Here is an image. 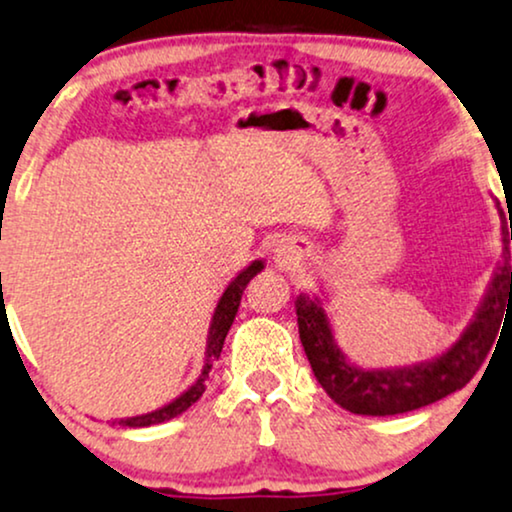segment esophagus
Returning <instances> with one entry per match:
<instances>
[{"mask_svg":"<svg viewBox=\"0 0 512 512\" xmlns=\"http://www.w3.org/2000/svg\"><path fill=\"white\" fill-rule=\"evenodd\" d=\"M282 256V263H287V261H292V256H289V254H277V258H280Z\"/></svg>","mask_w":512,"mask_h":512,"instance_id":"1","label":"esophagus"}]
</instances>
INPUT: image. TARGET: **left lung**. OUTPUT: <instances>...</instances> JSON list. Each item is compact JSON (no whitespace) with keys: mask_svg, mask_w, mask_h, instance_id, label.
Listing matches in <instances>:
<instances>
[{"mask_svg":"<svg viewBox=\"0 0 512 512\" xmlns=\"http://www.w3.org/2000/svg\"><path fill=\"white\" fill-rule=\"evenodd\" d=\"M498 213H503L501 208ZM510 239L512 225H503L501 261L475 315L456 342L430 361L403 368H361L339 349L323 301L311 294L296 296L301 344L327 396L356 415H399L463 389L494 349L498 332L503 334L506 318L512 315Z\"/></svg>","mask_w":512,"mask_h":512,"instance_id":"left-lung-1","label":"left lung"}]
</instances>
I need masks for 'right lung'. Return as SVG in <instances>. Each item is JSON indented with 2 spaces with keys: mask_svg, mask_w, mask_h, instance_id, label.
Returning a JSON list of instances; mask_svg holds the SVG:
<instances>
[{
  "mask_svg": "<svg viewBox=\"0 0 512 512\" xmlns=\"http://www.w3.org/2000/svg\"><path fill=\"white\" fill-rule=\"evenodd\" d=\"M261 270H263L261 258H258V261H251L244 270H239L237 277H232V282L225 287L223 296H220V299H218V306H216V311H213L211 325H208L204 368H201V375L197 377V380L189 384V387L182 391L180 396H175L173 401L166 403V406L151 410V413L135 415V418H121V420H113V422H118V425H123V427H151V425H159V422L178 418V415L185 413V410L192 406V403H197L201 399V394H204V391H206L208 372H211L213 363H216L218 358H220V351H223L227 332H230L232 323H235V315H237L239 301H242L244 289H246V285H249L251 277H254L256 273H261Z\"/></svg>",
  "mask_w": 512,
  "mask_h": 512,
  "instance_id": "right-lung-1",
  "label": "right lung"
}]
</instances>
